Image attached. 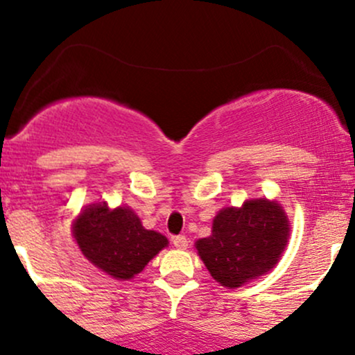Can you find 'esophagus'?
Returning a JSON list of instances; mask_svg holds the SVG:
<instances>
[{"label": "esophagus", "mask_w": 355, "mask_h": 355, "mask_svg": "<svg viewBox=\"0 0 355 355\" xmlns=\"http://www.w3.org/2000/svg\"><path fill=\"white\" fill-rule=\"evenodd\" d=\"M173 247H177L178 250H187L189 248V239L185 235H177V237L172 239Z\"/></svg>", "instance_id": "34e87169"}]
</instances>
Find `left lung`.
Masks as SVG:
<instances>
[{"mask_svg": "<svg viewBox=\"0 0 355 355\" xmlns=\"http://www.w3.org/2000/svg\"><path fill=\"white\" fill-rule=\"evenodd\" d=\"M288 222L282 207L248 200L220 210L211 235L197 242L203 263L217 282L235 288L270 270L284 252Z\"/></svg>", "mask_w": 355, "mask_h": 355, "instance_id": "8db88e82", "label": "left lung"}]
</instances>
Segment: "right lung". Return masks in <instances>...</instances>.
<instances>
[{
	"label": "right lung",
	"instance_id": "obj_1",
	"mask_svg": "<svg viewBox=\"0 0 355 355\" xmlns=\"http://www.w3.org/2000/svg\"><path fill=\"white\" fill-rule=\"evenodd\" d=\"M80 250L93 266L115 279L140 274L168 240L158 232L146 230L130 209L107 205L88 207L73 227Z\"/></svg>",
	"mask_w": 355,
	"mask_h": 355
}]
</instances>
